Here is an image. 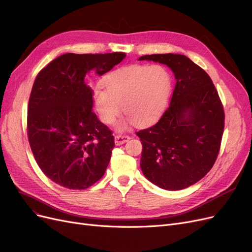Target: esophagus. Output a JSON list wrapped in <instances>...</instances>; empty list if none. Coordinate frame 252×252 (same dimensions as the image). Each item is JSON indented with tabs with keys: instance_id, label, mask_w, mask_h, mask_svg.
Masks as SVG:
<instances>
[{
	"instance_id": "esophagus-1",
	"label": "esophagus",
	"mask_w": 252,
	"mask_h": 252,
	"mask_svg": "<svg viewBox=\"0 0 252 252\" xmlns=\"http://www.w3.org/2000/svg\"><path fill=\"white\" fill-rule=\"evenodd\" d=\"M129 139H130V137L127 135H116L114 141H115L116 145H122V144L126 143V142H127Z\"/></svg>"
}]
</instances>
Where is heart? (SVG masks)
Wrapping results in <instances>:
<instances>
[{
	"label": "heart",
	"instance_id": "b5f03b06",
	"mask_svg": "<svg viewBox=\"0 0 252 252\" xmlns=\"http://www.w3.org/2000/svg\"><path fill=\"white\" fill-rule=\"evenodd\" d=\"M94 101L103 123L111 125L123 111L137 126L152 124L165 111L172 89L171 74L161 64H130L109 74Z\"/></svg>",
	"mask_w": 252,
	"mask_h": 252
}]
</instances>
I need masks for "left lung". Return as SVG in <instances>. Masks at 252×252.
I'll use <instances>...</instances> for the list:
<instances>
[{"label": "left lung", "mask_w": 252, "mask_h": 252, "mask_svg": "<svg viewBox=\"0 0 252 252\" xmlns=\"http://www.w3.org/2000/svg\"><path fill=\"white\" fill-rule=\"evenodd\" d=\"M139 61L167 64L176 85L155 125L137 132L144 176L167 190L187 189L211 170L220 149L224 111L211 78L182 54H151Z\"/></svg>", "instance_id": "obj_1"}]
</instances>
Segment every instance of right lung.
Returning <instances> with one entry per match:
<instances>
[{"mask_svg": "<svg viewBox=\"0 0 252 252\" xmlns=\"http://www.w3.org/2000/svg\"><path fill=\"white\" fill-rule=\"evenodd\" d=\"M125 52L65 53L37 75L28 105V139L38 166L53 182L85 189L109 165L114 137L93 111L86 73L101 76L122 62Z\"/></svg>", "mask_w": 252, "mask_h": 252, "instance_id": "obj_1", "label": "right lung"}]
</instances>
